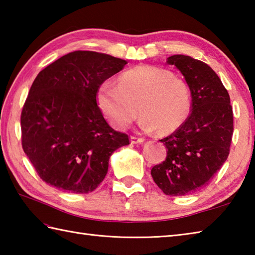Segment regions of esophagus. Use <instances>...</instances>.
I'll return each instance as SVG.
<instances>
[{"label": "esophagus", "instance_id": "obj_1", "mask_svg": "<svg viewBox=\"0 0 255 255\" xmlns=\"http://www.w3.org/2000/svg\"><path fill=\"white\" fill-rule=\"evenodd\" d=\"M144 141L143 138H139L136 136H130V142L132 144H137V143H142Z\"/></svg>", "mask_w": 255, "mask_h": 255}]
</instances>
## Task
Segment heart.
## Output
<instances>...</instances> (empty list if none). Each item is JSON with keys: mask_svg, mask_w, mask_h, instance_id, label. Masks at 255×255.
<instances>
[{"mask_svg": "<svg viewBox=\"0 0 255 255\" xmlns=\"http://www.w3.org/2000/svg\"><path fill=\"white\" fill-rule=\"evenodd\" d=\"M97 104L116 129L127 128L139 112L144 131L158 129L161 134L175 131L185 123L192 106L191 90L185 80L171 70L137 66L125 71L119 83L105 81L97 91Z\"/></svg>", "mask_w": 255, "mask_h": 255, "instance_id": "obj_1", "label": "heart"}]
</instances>
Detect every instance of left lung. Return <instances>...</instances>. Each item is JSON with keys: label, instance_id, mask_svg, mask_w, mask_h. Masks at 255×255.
I'll return each instance as SVG.
<instances>
[{"label": "left lung", "instance_id": "left-lung-1", "mask_svg": "<svg viewBox=\"0 0 255 255\" xmlns=\"http://www.w3.org/2000/svg\"><path fill=\"white\" fill-rule=\"evenodd\" d=\"M166 62L185 78L192 112L180 128L160 140L167 155L151 175L165 195L184 196L207 185L228 158L234 114L228 91L208 64L184 55L171 56Z\"/></svg>", "mask_w": 255, "mask_h": 255}]
</instances>
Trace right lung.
Returning a JSON list of instances; mask_svg holds the SVG:
<instances>
[{"instance_id":"1","label":"right lung","mask_w":255,"mask_h":255,"mask_svg":"<svg viewBox=\"0 0 255 255\" xmlns=\"http://www.w3.org/2000/svg\"><path fill=\"white\" fill-rule=\"evenodd\" d=\"M127 62L78 50L38 73L20 115L21 145L42 181L64 192L88 194L104 180L108 160L129 144L97 105L103 82Z\"/></svg>"}]
</instances>
